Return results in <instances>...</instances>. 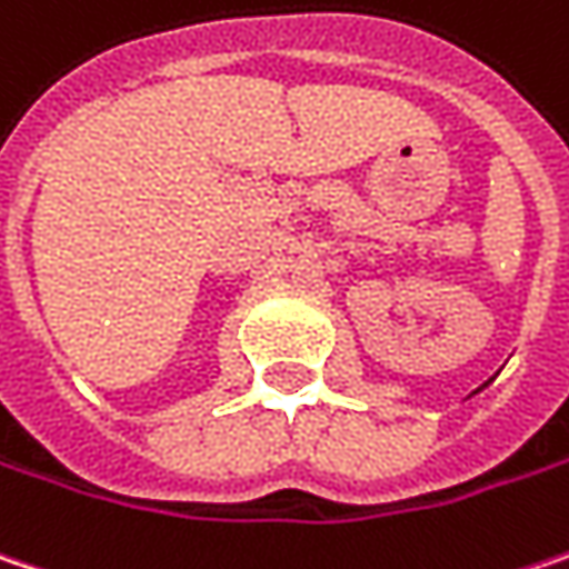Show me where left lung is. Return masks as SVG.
Returning <instances> with one entry per match:
<instances>
[{
	"instance_id": "1",
	"label": "left lung",
	"mask_w": 569,
	"mask_h": 569,
	"mask_svg": "<svg viewBox=\"0 0 569 569\" xmlns=\"http://www.w3.org/2000/svg\"><path fill=\"white\" fill-rule=\"evenodd\" d=\"M487 383H490V381H487ZM487 383H483V387H487ZM473 393H477V390H473Z\"/></svg>"
}]
</instances>
